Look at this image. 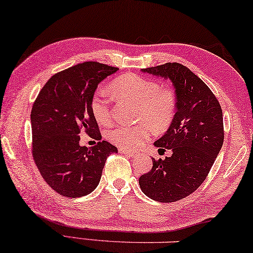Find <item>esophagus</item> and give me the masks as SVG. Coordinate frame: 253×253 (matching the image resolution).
Segmentation results:
<instances>
[{
    "label": "esophagus",
    "mask_w": 253,
    "mask_h": 253,
    "mask_svg": "<svg viewBox=\"0 0 253 253\" xmlns=\"http://www.w3.org/2000/svg\"><path fill=\"white\" fill-rule=\"evenodd\" d=\"M120 153L127 155V156H131V157L135 156V153H133V151H130V150H126V149H120Z\"/></svg>",
    "instance_id": "esophagus-1"
}]
</instances>
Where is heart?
Segmentation results:
<instances>
[{"mask_svg": "<svg viewBox=\"0 0 253 253\" xmlns=\"http://www.w3.org/2000/svg\"><path fill=\"white\" fill-rule=\"evenodd\" d=\"M112 95L121 100L137 104L134 126H118L107 132V137L123 149H137L149 139L151 126L164 130L175 114L176 99L169 88H162L156 81L142 76L127 73L118 77L111 84ZM90 110L99 124L111 122L110 100L106 92L98 90L90 100Z\"/></svg>", "mask_w": 253, "mask_h": 253, "instance_id": "b5f03b06", "label": "heart"}]
</instances>
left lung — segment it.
I'll return each instance as SVG.
<instances>
[{
    "mask_svg": "<svg viewBox=\"0 0 253 253\" xmlns=\"http://www.w3.org/2000/svg\"><path fill=\"white\" fill-rule=\"evenodd\" d=\"M142 72L172 81L176 113L161 139L159 150L172 156L153 158V169L139 178L140 189L150 199L174 203L196 191L206 180L224 142L219 102L200 78L180 63H165Z\"/></svg>",
    "mask_w": 253,
    "mask_h": 253,
    "instance_id": "left-lung-1",
    "label": "left lung"
}]
</instances>
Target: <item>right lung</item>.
Instances as JSON below:
<instances>
[{
	"label": "right lung",
	"instance_id": "1",
	"mask_svg": "<svg viewBox=\"0 0 253 253\" xmlns=\"http://www.w3.org/2000/svg\"><path fill=\"white\" fill-rule=\"evenodd\" d=\"M118 68L84 62L54 75L33 105V157L41 175L54 191L68 198L84 197L97 188L107 157L118 153L112 143L100 141L90 100L100 81ZM84 129L99 139L90 149L79 145Z\"/></svg>",
	"mask_w": 253,
	"mask_h": 253
}]
</instances>
